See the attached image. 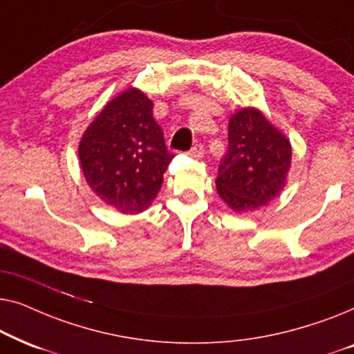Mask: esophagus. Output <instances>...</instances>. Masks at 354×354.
Listing matches in <instances>:
<instances>
[{
	"label": "esophagus",
	"mask_w": 354,
	"mask_h": 354,
	"mask_svg": "<svg viewBox=\"0 0 354 354\" xmlns=\"http://www.w3.org/2000/svg\"><path fill=\"white\" fill-rule=\"evenodd\" d=\"M188 154H190L192 158L200 159V158H203V154H205V148H203L201 143H196L195 147H193V148L190 149V151H188Z\"/></svg>",
	"instance_id": "obj_1"
}]
</instances>
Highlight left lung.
Masks as SVG:
<instances>
[{"mask_svg": "<svg viewBox=\"0 0 354 354\" xmlns=\"http://www.w3.org/2000/svg\"><path fill=\"white\" fill-rule=\"evenodd\" d=\"M290 161L288 138L261 111L240 109L229 120V148L219 164L217 193L235 212L258 209L283 188Z\"/></svg>", "mask_w": 354, "mask_h": 354, "instance_id": "1", "label": "left lung"}]
</instances>
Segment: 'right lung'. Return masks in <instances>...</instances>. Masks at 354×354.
I'll use <instances>...</instances> for the list:
<instances>
[{"instance_id":"add662e5","label":"right lung","mask_w":354,"mask_h":354,"mask_svg":"<svg viewBox=\"0 0 354 354\" xmlns=\"http://www.w3.org/2000/svg\"><path fill=\"white\" fill-rule=\"evenodd\" d=\"M80 167L91 190L122 214L151 205L174 154L153 118V101L137 88L115 96L85 130Z\"/></svg>"}]
</instances>
